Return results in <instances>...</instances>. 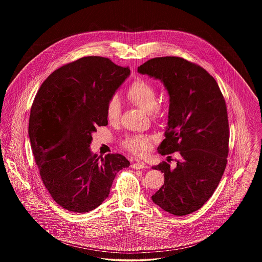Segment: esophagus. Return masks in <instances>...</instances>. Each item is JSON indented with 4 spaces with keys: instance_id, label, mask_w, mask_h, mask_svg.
Masks as SVG:
<instances>
[{
    "instance_id": "esophagus-1",
    "label": "esophagus",
    "mask_w": 262,
    "mask_h": 262,
    "mask_svg": "<svg viewBox=\"0 0 262 262\" xmlns=\"http://www.w3.org/2000/svg\"><path fill=\"white\" fill-rule=\"evenodd\" d=\"M132 167H133L134 169H136V170H140V169L146 168V164L143 162L133 163Z\"/></svg>"
}]
</instances>
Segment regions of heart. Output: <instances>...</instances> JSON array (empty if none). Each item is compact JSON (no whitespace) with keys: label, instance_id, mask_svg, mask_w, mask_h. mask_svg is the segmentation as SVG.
<instances>
[{"label":"heart","instance_id":"1","mask_svg":"<svg viewBox=\"0 0 262 262\" xmlns=\"http://www.w3.org/2000/svg\"><path fill=\"white\" fill-rule=\"evenodd\" d=\"M126 97L133 104L149 114L154 121L164 117V109L157 103L155 88L141 78L136 79L126 91ZM106 118L110 124H118L121 119V104L117 96H113L106 105ZM122 145L136 156H145L152 147V139L148 136L135 135L125 137Z\"/></svg>","mask_w":262,"mask_h":262}]
</instances>
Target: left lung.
Wrapping results in <instances>:
<instances>
[{"mask_svg": "<svg viewBox=\"0 0 262 262\" xmlns=\"http://www.w3.org/2000/svg\"><path fill=\"white\" fill-rule=\"evenodd\" d=\"M160 79L170 95L168 126L158 153L179 151L176 167L164 173V185L151 199L163 210L184 216L209 200L224 174L229 153V122L223 94L203 68L180 57L153 58L137 69Z\"/></svg>", "mask_w": 262, "mask_h": 262, "instance_id": "left-lung-1", "label": "left lung"}]
</instances>
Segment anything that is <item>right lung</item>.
Here are the masks:
<instances>
[{"instance_id":"1","label":"right lung","mask_w":262,"mask_h":262,"mask_svg":"<svg viewBox=\"0 0 262 262\" xmlns=\"http://www.w3.org/2000/svg\"><path fill=\"white\" fill-rule=\"evenodd\" d=\"M128 68L97 56L53 72L31 106L28 135L41 180L62 208L85 213L109 195L117 173L129 166L115 153L90 151L96 126L108 125L106 105L129 75Z\"/></svg>"}]
</instances>
